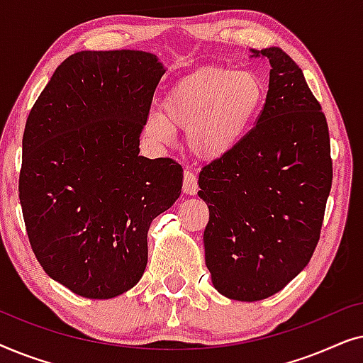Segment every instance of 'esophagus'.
Wrapping results in <instances>:
<instances>
[{
	"label": "esophagus",
	"mask_w": 363,
	"mask_h": 363,
	"mask_svg": "<svg viewBox=\"0 0 363 363\" xmlns=\"http://www.w3.org/2000/svg\"><path fill=\"white\" fill-rule=\"evenodd\" d=\"M183 193L185 195H196L198 193V178L190 170L183 173Z\"/></svg>",
	"instance_id": "esophagus-1"
}]
</instances>
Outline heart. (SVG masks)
<instances>
[{"mask_svg":"<svg viewBox=\"0 0 363 363\" xmlns=\"http://www.w3.org/2000/svg\"><path fill=\"white\" fill-rule=\"evenodd\" d=\"M266 84L256 72L205 66L183 76L162 99V112L148 113L145 133L170 143L186 132V147L200 160L215 162L235 152L264 107Z\"/></svg>","mask_w":363,"mask_h":363,"instance_id":"b5f03b06","label":"heart"}]
</instances>
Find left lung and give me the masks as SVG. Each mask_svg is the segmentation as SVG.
Returning <instances> with one entry per match:
<instances>
[{
	"label": "left lung",
	"instance_id": "obj_1",
	"mask_svg": "<svg viewBox=\"0 0 363 363\" xmlns=\"http://www.w3.org/2000/svg\"><path fill=\"white\" fill-rule=\"evenodd\" d=\"M256 127L230 155L201 168L208 205L205 261L215 289L235 301L271 297L307 266L332 186L329 127L299 66L281 48Z\"/></svg>",
	"mask_w": 363,
	"mask_h": 363
}]
</instances>
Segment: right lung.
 I'll list each match as a JSON object with an SVG mask.
<instances>
[{
    "mask_svg": "<svg viewBox=\"0 0 363 363\" xmlns=\"http://www.w3.org/2000/svg\"><path fill=\"white\" fill-rule=\"evenodd\" d=\"M165 67L152 52L81 51L38 97L23 135L19 201L49 277L87 299L132 289L150 223L182 193L172 158L138 155Z\"/></svg>",
    "mask_w": 363,
    "mask_h": 363,
    "instance_id": "1",
    "label": "right lung"
}]
</instances>
